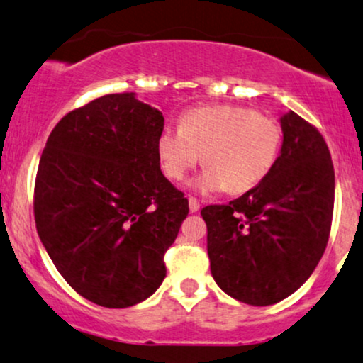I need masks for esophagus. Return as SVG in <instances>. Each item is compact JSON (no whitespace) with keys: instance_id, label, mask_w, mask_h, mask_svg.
<instances>
[{"instance_id":"esophagus-1","label":"esophagus","mask_w":363,"mask_h":363,"mask_svg":"<svg viewBox=\"0 0 363 363\" xmlns=\"http://www.w3.org/2000/svg\"><path fill=\"white\" fill-rule=\"evenodd\" d=\"M189 210L193 211V213L199 210V201L196 198H193V196H189Z\"/></svg>"}]
</instances>
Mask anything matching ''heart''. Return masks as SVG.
Returning <instances> with one entry per match:
<instances>
[{
  "instance_id": "b5f03b06",
  "label": "heart",
  "mask_w": 363,
  "mask_h": 363,
  "mask_svg": "<svg viewBox=\"0 0 363 363\" xmlns=\"http://www.w3.org/2000/svg\"><path fill=\"white\" fill-rule=\"evenodd\" d=\"M280 145V124L251 107L199 106L181 116L179 129H162L157 153L162 170L172 181H182L203 155L208 167L194 186L240 194L272 172Z\"/></svg>"
}]
</instances>
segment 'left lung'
I'll return each instance as SVG.
<instances>
[{"label":"left lung","mask_w":363,"mask_h":363,"mask_svg":"<svg viewBox=\"0 0 363 363\" xmlns=\"http://www.w3.org/2000/svg\"><path fill=\"white\" fill-rule=\"evenodd\" d=\"M272 172L228 205L201 210L216 285L251 306L301 289L323 257L335 208V169L318 128L290 111Z\"/></svg>","instance_id":"left-lung-1"}]
</instances>
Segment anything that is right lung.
Wrapping results in <instances>:
<instances>
[{
	"mask_svg": "<svg viewBox=\"0 0 363 363\" xmlns=\"http://www.w3.org/2000/svg\"><path fill=\"white\" fill-rule=\"evenodd\" d=\"M162 112L133 91L62 118L40 155L37 234L68 285L109 309L131 307L164 281V254L189 203L160 170Z\"/></svg>",
	"mask_w": 363,
	"mask_h": 363,
	"instance_id": "add662e5",
	"label": "right lung"
}]
</instances>
